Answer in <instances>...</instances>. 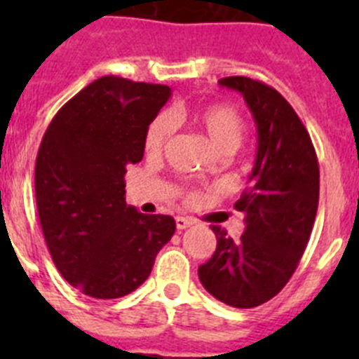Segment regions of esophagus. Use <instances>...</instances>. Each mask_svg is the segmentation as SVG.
<instances>
[{
	"mask_svg": "<svg viewBox=\"0 0 359 359\" xmlns=\"http://www.w3.org/2000/svg\"><path fill=\"white\" fill-rule=\"evenodd\" d=\"M194 224V221L190 217H182V215H177L176 217V228L177 230H185V228L192 226Z\"/></svg>",
	"mask_w": 359,
	"mask_h": 359,
	"instance_id": "esophagus-1",
	"label": "esophagus"
}]
</instances>
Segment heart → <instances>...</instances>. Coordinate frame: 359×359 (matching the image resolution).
Listing matches in <instances>:
<instances>
[{
	"instance_id": "heart-1",
	"label": "heart",
	"mask_w": 359,
	"mask_h": 359,
	"mask_svg": "<svg viewBox=\"0 0 359 359\" xmlns=\"http://www.w3.org/2000/svg\"><path fill=\"white\" fill-rule=\"evenodd\" d=\"M182 118V113L172 115H160L149 123L145 133V151L149 154H161L167 149L174 133V120ZM189 120L194 123L203 135L207 136L212 147L219 154H231L244 140L246 135V122L236 107L228 104H210L201 109L190 113ZM196 194H189V199H194Z\"/></svg>"
}]
</instances>
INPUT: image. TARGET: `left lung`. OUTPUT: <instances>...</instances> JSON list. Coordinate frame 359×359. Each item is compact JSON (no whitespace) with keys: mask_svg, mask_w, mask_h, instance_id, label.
Returning <instances> with one entry per match:
<instances>
[{"mask_svg":"<svg viewBox=\"0 0 359 359\" xmlns=\"http://www.w3.org/2000/svg\"><path fill=\"white\" fill-rule=\"evenodd\" d=\"M219 84L239 91L257 123V156L248 189L233 205L244 233L212 226L217 248L199 266L203 287L226 306L248 309L280 293L306 252L318 210L320 169L302 120L271 86L248 77Z\"/></svg>","mask_w":359,"mask_h":359,"instance_id":"1","label":"left lung"}]
</instances>
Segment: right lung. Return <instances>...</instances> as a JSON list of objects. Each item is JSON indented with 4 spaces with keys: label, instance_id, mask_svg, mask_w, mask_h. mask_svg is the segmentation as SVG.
<instances>
[{
    "label": "right lung",
    "instance_id": "obj_1",
    "mask_svg": "<svg viewBox=\"0 0 359 359\" xmlns=\"http://www.w3.org/2000/svg\"><path fill=\"white\" fill-rule=\"evenodd\" d=\"M170 97L163 84L106 75L57 111L36 160L41 228L59 273L91 298L142 286L176 231L170 215L126 203V167L144 158L149 123Z\"/></svg>",
    "mask_w": 359,
    "mask_h": 359
}]
</instances>
